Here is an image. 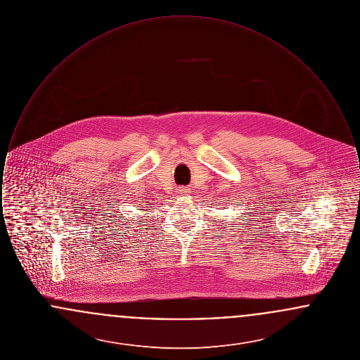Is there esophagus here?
<instances>
[{
    "mask_svg": "<svg viewBox=\"0 0 360 360\" xmlns=\"http://www.w3.org/2000/svg\"><path fill=\"white\" fill-rule=\"evenodd\" d=\"M179 191H181V194L186 195L188 193H190V188H186V186H182V188H179Z\"/></svg>",
    "mask_w": 360,
    "mask_h": 360,
    "instance_id": "esophagus-1",
    "label": "esophagus"
}]
</instances>
